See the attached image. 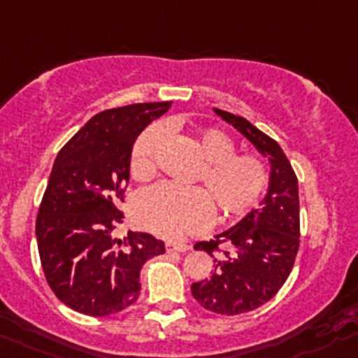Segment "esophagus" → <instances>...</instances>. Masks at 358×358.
Returning a JSON list of instances; mask_svg holds the SVG:
<instances>
[{"mask_svg":"<svg viewBox=\"0 0 358 358\" xmlns=\"http://www.w3.org/2000/svg\"><path fill=\"white\" fill-rule=\"evenodd\" d=\"M190 247L187 243H178V242H168L166 243V250L168 252H185Z\"/></svg>","mask_w":358,"mask_h":358,"instance_id":"34e87169","label":"esophagus"}]
</instances>
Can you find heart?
<instances>
[{"label": "heart", "mask_w": 358, "mask_h": 358, "mask_svg": "<svg viewBox=\"0 0 358 358\" xmlns=\"http://www.w3.org/2000/svg\"><path fill=\"white\" fill-rule=\"evenodd\" d=\"M166 138L162 123L148 127L134 143L130 175L148 182L157 171V152ZM194 146L203 159L196 171L198 187L159 183L134 201V217L141 228L162 236L182 238L205 228L210 215L220 222L242 219L262 199L270 182L268 166L256 153H235L236 145L224 130L206 127L196 132Z\"/></svg>", "instance_id": "obj_1"}]
</instances>
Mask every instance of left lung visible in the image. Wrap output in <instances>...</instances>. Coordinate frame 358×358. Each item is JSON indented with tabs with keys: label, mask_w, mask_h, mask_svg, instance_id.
<instances>
[{
	"label": "left lung",
	"mask_w": 358,
	"mask_h": 358,
	"mask_svg": "<svg viewBox=\"0 0 358 358\" xmlns=\"http://www.w3.org/2000/svg\"><path fill=\"white\" fill-rule=\"evenodd\" d=\"M270 160V185L259 208L238 224L198 242L213 258L212 275L190 286L192 296L215 315L249 313L275 296L288 279L300 245L299 180L282 148L242 116L215 109Z\"/></svg>",
	"instance_id": "8db88e82"
}]
</instances>
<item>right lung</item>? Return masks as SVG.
<instances>
[{
  "label": "right lung",
  "mask_w": 358,
  "mask_h": 358,
  "mask_svg": "<svg viewBox=\"0 0 358 358\" xmlns=\"http://www.w3.org/2000/svg\"><path fill=\"white\" fill-rule=\"evenodd\" d=\"M171 102L130 103L93 116L62 150L36 215V243L45 280L70 309L108 316L127 309L141 292L139 272L166 252L162 240L129 231L118 208L130 176V153L146 125Z\"/></svg>",
  "instance_id": "1"
}]
</instances>
